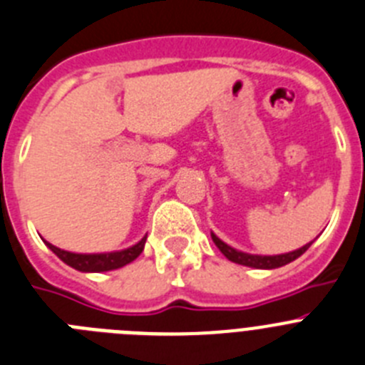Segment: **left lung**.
Listing matches in <instances>:
<instances>
[{"label": "left lung", "mask_w": 365, "mask_h": 365, "mask_svg": "<svg viewBox=\"0 0 365 365\" xmlns=\"http://www.w3.org/2000/svg\"><path fill=\"white\" fill-rule=\"evenodd\" d=\"M212 240H214L215 247H217L219 250L225 254V257H227V259L234 261V263H237V265L252 267V269H278V267L287 265V263H291V261L298 259V257L302 256V254L305 252V250H307L312 243L311 241V243L303 245L302 248H298V250H294V252L279 254V256H256V254L240 252V250H235V248L228 247V245L222 243V241L219 240L215 234H212Z\"/></svg>", "instance_id": "1"}]
</instances>
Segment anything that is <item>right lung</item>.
Returning a JSON list of instances; mask_svg holds the SVG:
<instances>
[{"instance_id":"right-lung-1","label":"right lung","mask_w":365,"mask_h":365,"mask_svg":"<svg viewBox=\"0 0 365 365\" xmlns=\"http://www.w3.org/2000/svg\"><path fill=\"white\" fill-rule=\"evenodd\" d=\"M47 243V241H45ZM144 243L146 237L138 241L133 247L125 248V250H118V252H106V254H74L62 250V248L54 247V245L47 243V247L56 254L63 263H67L73 269L80 270V272H106V270H115L120 267L128 265L133 259L140 256L144 250Z\"/></svg>"}]
</instances>
